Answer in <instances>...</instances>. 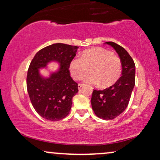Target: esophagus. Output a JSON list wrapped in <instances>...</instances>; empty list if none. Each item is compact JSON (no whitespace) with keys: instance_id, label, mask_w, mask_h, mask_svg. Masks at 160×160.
<instances>
[{"instance_id":"obj_1","label":"esophagus","mask_w":160,"mask_h":160,"mask_svg":"<svg viewBox=\"0 0 160 160\" xmlns=\"http://www.w3.org/2000/svg\"><path fill=\"white\" fill-rule=\"evenodd\" d=\"M83 86V84H82V83H79L78 84V89H80L82 88V87Z\"/></svg>"}]
</instances>
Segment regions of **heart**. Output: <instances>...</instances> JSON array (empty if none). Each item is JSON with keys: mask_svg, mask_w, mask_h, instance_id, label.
I'll use <instances>...</instances> for the list:
<instances>
[{"mask_svg": "<svg viewBox=\"0 0 160 160\" xmlns=\"http://www.w3.org/2000/svg\"><path fill=\"white\" fill-rule=\"evenodd\" d=\"M69 72L73 79L91 84H98L102 88H108L118 81L121 74V61L118 55L109 50L94 48L82 52L80 58L72 59L69 63Z\"/></svg>", "mask_w": 160, "mask_h": 160, "instance_id": "1", "label": "heart"}]
</instances>
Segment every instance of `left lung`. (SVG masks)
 Segmentation results:
<instances>
[{"label":"left lung","instance_id":"8db88e82","mask_svg":"<svg viewBox=\"0 0 160 160\" xmlns=\"http://www.w3.org/2000/svg\"><path fill=\"white\" fill-rule=\"evenodd\" d=\"M115 49L121 59L122 72L114 85L104 90H93L91 106L96 116L105 120H112L124 111L130 99L135 84V65L124 48L113 42H107Z\"/></svg>","mask_w":160,"mask_h":160}]
</instances>
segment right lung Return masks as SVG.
<instances>
[{"label":"right lung","mask_w":160,"mask_h":160,"mask_svg":"<svg viewBox=\"0 0 160 160\" xmlns=\"http://www.w3.org/2000/svg\"><path fill=\"white\" fill-rule=\"evenodd\" d=\"M79 47L56 43L45 47L35 55L27 74V90L37 113L49 121H59L69 114L72 97L78 92V84L70 76L69 63ZM51 60L61 63L59 71L50 78L39 75L38 69Z\"/></svg>","instance_id":"add662e5"}]
</instances>
